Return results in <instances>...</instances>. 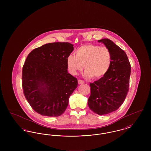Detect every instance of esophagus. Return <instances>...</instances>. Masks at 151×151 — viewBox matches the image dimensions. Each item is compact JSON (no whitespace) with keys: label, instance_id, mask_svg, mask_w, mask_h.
<instances>
[{"label":"esophagus","instance_id":"obj_1","mask_svg":"<svg viewBox=\"0 0 151 151\" xmlns=\"http://www.w3.org/2000/svg\"><path fill=\"white\" fill-rule=\"evenodd\" d=\"M84 83V81H83V80H80V79H79L78 80V83H79V84H83Z\"/></svg>","mask_w":151,"mask_h":151}]
</instances>
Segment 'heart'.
Wrapping results in <instances>:
<instances>
[{
  "label": "heart",
  "instance_id": "b5f03b06",
  "mask_svg": "<svg viewBox=\"0 0 151 151\" xmlns=\"http://www.w3.org/2000/svg\"><path fill=\"white\" fill-rule=\"evenodd\" d=\"M75 54H71L67 58L68 68L72 75H76L84 65L86 77L100 79L108 73L112 63L111 51L106 46L83 45L76 50Z\"/></svg>",
  "mask_w": 151,
  "mask_h": 151
}]
</instances>
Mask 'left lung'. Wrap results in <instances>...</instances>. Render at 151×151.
Instances as JSON below:
<instances>
[{"label":"left lung","instance_id":"obj_1","mask_svg":"<svg viewBox=\"0 0 151 151\" xmlns=\"http://www.w3.org/2000/svg\"><path fill=\"white\" fill-rule=\"evenodd\" d=\"M111 51L112 63L108 73L90 83L91 95L88 100L90 109L99 115L114 111L119 108L129 92L131 65L126 52L109 39L98 41Z\"/></svg>","mask_w":151,"mask_h":151}]
</instances>
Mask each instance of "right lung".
Here are the masks:
<instances>
[{"mask_svg":"<svg viewBox=\"0 0 151 151\" xmlns=\"http://www.w3.org/2000/svg\"><path fill=\"white\" fill-rule=\"evenodd\" d=\"M68 42L46 43L28 55L22 71L24 96L32 108L47 116L62 115L78 80L67 71V58L73 50Z\"/></svg>","mask_w":151,"mask_h":151,"instance_id":"1","label":"right lung"}]
</instances>
